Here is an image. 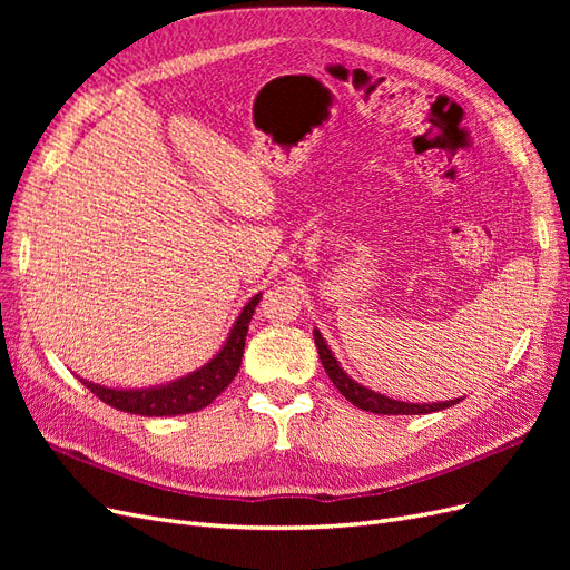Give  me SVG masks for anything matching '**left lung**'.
Masks as SVG:
<instances>
[{
  "instance_id": "obj_1",
  "label": "left lung",
  "mask_w": 570,
  "mask_h": 570,
  "mask_svg": "<svg viewBox=\"0 0 570 570\" xmlns=\"http://www.w3.org/2000/svg\"><path fill=\"white\" fill-rule=\"evenodd\" d=\"M314 340H316V347H318V356H321V364L331 377L333 385L342 392L344 400H350L354 406L371 411V413H383V416H419V413H433V411H442V409H450L454 404H459L463 396L459 400H450V402H402V400H392V396H385L381 392H375L371 387H364L361 383H356L352 375H347L340 366V361L335 358L333 350L327 347V342L323 340L318 327H314Z\"/></svg>"
}]
</instances>
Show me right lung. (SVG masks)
Returning <instances> with one entry per match:
<instances>
[{
  "label": "right lung",
  "mask_w": 570,
  "mask_h": 570,
  "mask_svg": "<svg viewBox=\"0 0 570 570\" xmlns=\"http://www.w3.org/2000/svg\"><path fill=\"white\" fill-rule=\"evenodd\" d=\"M258 299H262V292L254 295L245 304L243 312H239L226 342H223V347L193 373L151 387L118 390L85 381V377H80V383L92 394H97L105 404L118 411L135 413V416H180V413H195L204 406H209L216 396L233 383L239 364H243L245 337Z\"/></svg>",
  "instance_id": "1"
}]
</instances>
